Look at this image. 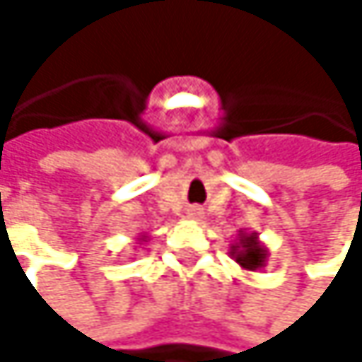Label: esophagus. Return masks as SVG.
I'll return each mask as SVG.
<instances>
[{
  "label": "esophagus",
  "instance_id": "1",
  "mask_svg": "<svg viewBox=\"0 0 362 362\" xmlns=\"http://www.w3.org/2000/svg\"><path fill=\"white\" fill-rule=\"evenodd\" d=\"M187 217H189V219H199V217H202V211H199V208H189Z\"/></svg>",
  "mask_w": 362,
  "mask_h": 362
}]
</instances>
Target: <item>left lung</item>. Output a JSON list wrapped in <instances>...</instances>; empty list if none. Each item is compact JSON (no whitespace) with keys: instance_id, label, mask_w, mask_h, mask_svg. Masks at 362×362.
<instances>
[{"instance_id":"obj_1","label":"left lung","mask_w":362,"mask_h":362,"mask_svg":"<svg viewBox=\"0 0 362 362\" xmlns=\"http://www.w3.org/2000/svg\"><path fill=\"white\" fill-rule=\"evenodd\" d=\"M230 256L239 262L245 272H258L267 265L269 250L258 239V232L239 230L234 243L230 245Z\"/></svg>"}]
</instances>
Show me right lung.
Wrapping results in <instances>:
<instances>
[{
  "label": "right lung",
  "instance_id": "1",
  "mask_svg": "<svg viewBox=\"0 0 362 362\" xmlns=\"http://www.w3.org/2000/svg\"><path fill=\"white\" fill-rule=\"evenodd\" d=\"M143 241H147V234H139V245H143Z\"/></svg>",
  "mask_w": 362,
  "mask_h": 362
}]
</instances>
